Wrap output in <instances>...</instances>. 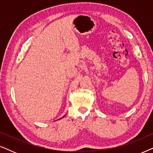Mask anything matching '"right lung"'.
Wrapping results in <instances>:
<instances>
[{
  "mask_svg": "<svg viewBox=\"0 0 153 153\" xmlns=\"http://www.w3.org/2000/svg\"><path fill=\"white\" fill-rule=\"evenodd\" d=\"M64 116H63V117H62V118H64ZM61 118H60V119H61Z\"/></svg>",
  "mask_w": 153,
  "mask_h": 153,
  "instance_id": "1",
  "label": "right lung"
}]
</instances>
